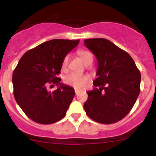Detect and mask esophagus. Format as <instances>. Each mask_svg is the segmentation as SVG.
Returning a JSON list of instances; mask_svg holds the SVG:
<instances>
[{
	"instance_id": "esophagus-1",
	"label": "esophagus",
	"mask_w": 156,
	"mask_h": 156,
	"mask_svg": "<svg viewBox=\"0 0 156 156\" xmlns=\"http://www.w3.org/2000/svg\"><path fill=\"white\" fill-rule=\"evenodd\" d=\"M78 93V91L77 90H75V95H77Z\"/></svg>"
}]
</instances>
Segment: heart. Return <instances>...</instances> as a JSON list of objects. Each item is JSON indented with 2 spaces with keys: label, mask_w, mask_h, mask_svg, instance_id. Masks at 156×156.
Returning <instances> with one entry per match:
<instances>
[{
  "label": "heart",
  "mask_w": 156,
  "mask_h": 156,
  "mask_svg": "<svg viewBox=\"0 0 156 156\" xmlns=\"http://www.w3.org/2000/svg\"><path fill=\"white\" fill-rule=\"evenodd\" d=\"M77 54L80 58L82 60L85 65H90L93 60V55L90 51L87 49H79L77 51ZM69 55H66L63 58V63H62V68L66 69L68 64ZM88 78L86 75H80V74L72 73L67 75L64 78V82L69 86L73 87L75 89L81 90L84 87L85 83L87 81Z\"/></svg>",
  "instance_id": "b5f03b06"
}]
</instances>
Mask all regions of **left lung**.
<instances>
[{"instance_id":"obj_1","label":"left lung","mask_w":156,"mask_h":156,"mask_svg":"<svg viewBox=\"0 0 156 156\" xmlns=\"http://www.w3.org/2000/svg\"><path fill=\"white\" fill-rule=\"evenodd\" d=\"M98 61V78L88 91L83 105L86 114L96 122L111 124L130 112L140 93L141 75L132 57L106 39L84 40Z\"/></svg>"}]
</instances>
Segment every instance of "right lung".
<instances>
[{
	"instance_id": "right-lung-1",
	"label": "right lung",
	"mask_w": 156,
	"mask_h": 156,
	"mask_svg": "<svg viewBox=\"0 0 156 156\" xmlns=\"http://www.w3.org/2000/svg\"><path fill=\"white\" fill-rule=\"evenodd\" d=\"M79 39H52L27 51L12 74L13 94L24 114L34 122L51 124L65 117L75 90L60 83L63 58ZM54 84L58 88L48 90Z\"/></svg>"
}]
</instances>
